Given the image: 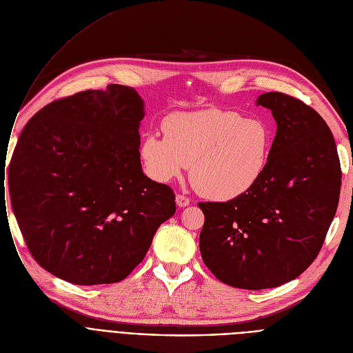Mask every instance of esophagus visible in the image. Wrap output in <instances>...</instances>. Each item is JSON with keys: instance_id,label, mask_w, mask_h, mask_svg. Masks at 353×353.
<instances>
[{"instance_id": "esophagus-1", "label": "esophagus", "mask_w": 353, "mask_h": 353, "mask_svg": "<svg viewBox=\"0 0 353 353\" xmlns=\"http://www.w3.org/2000/svg\"><path fill=\"white\" fill-rule=\"evenodd\" d=\"M175 202L178 206H181V208H185V206L190 205V198H186L185 195H176Z\"/></svg>"}]
</instances>
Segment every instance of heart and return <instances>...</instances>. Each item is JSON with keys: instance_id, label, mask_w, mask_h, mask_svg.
I'll return each mask as SVG.
<instances>
[{"instance_id": "b5f03b06", "label": "heart", "mask_w": 353, "mask_h": 353, "mask_svg": "<svg viewBox=\"0 0 353 353\" xmlns=\"http://www.w3.org/2000/svg\"><path fill=\"white\" fill-rule=\"evenodd\" d=\"M163 132H150L141 141L145 171L167 183L191 165L194 188L214 201H232L250 192L268 168L274 143L263 121L219 110L172 114L163 121Z\"/></svg>"}]
</instances>
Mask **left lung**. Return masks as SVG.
I'll list each match as a JSON object with an SVG mask.
<instances>
[{
  "label": "left lung",
  "mask_w": 353,
  "mask_h": 353,
  "mask_svg": "<svg viewBox=\"0 0 353 353\" xmlns=\"http://www.w3.org/2000/svg\"><path fill=\"white\" fill-rule=\"evenodd\" d=\"M256 105L276 122L263 176L236 199L198 203L202 261L221 282L250 291L281 286L315 261L342 179L334 135L314 108L282 92L259 95Z\"/></svg>",
  "instance_id": "8db88e82"
}]
</instances>
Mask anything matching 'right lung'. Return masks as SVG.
Masks as SVG:
<instances>
[{
    "instance_id": "obj_1",
    "label": "right lung",
    "mask_w": 353,
    "mask_h": 353,
    "mask_svg": "<svg viewBox=\"0 0 353 353\" xmlns=\"http://www.w3.org/2000/svg\"><path fill=\"white\" fill-rule=\"evenodd\" d=\"M143 117L139 94L112 84L48 103L21 132L10 163L12 211L31 255L57 278L125 279L175 214L172 190L142 172Z\"/></svg>"
}]
</instances>
